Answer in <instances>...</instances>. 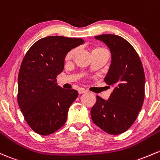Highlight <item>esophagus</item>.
<instances>
[{
	"mask_svg": "<svg viewBox=\"0 0 160 160\" xmlns=\"http://www.w3.org/2000/svg\"><path fill=\"white\" fill-rule=\"evenodd\" d=\"M86 92H87V91H86L85 90H83V89H79V90H78V93H79V94L85 93Z\"/></svg>",
	"mask_w": 160,
	"mask_h": 160,
	"instance_id": "34e87169",
	"label": "esophagus"
}]
</instances>
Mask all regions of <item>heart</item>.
Returning <instances> with one entry per match:
<instances>
[{
	"label": "heart",
	"mask_w": 160,
	"mask_h": 160,
	"mask_svg": "<svg viewBox=\"0 0 160 160\" xmlns=\"http://www.w3.org/2000/svg\"><path fill=\"white\" fill-rule=\"evenodd\" d=\"M75 52H76V50L75 49H73V50H70V51H69L68 53H67V54L66 55V59H67V60H69V59L71 58L73 56V54H74V53H75Z\"/></svg>",
	"instance_id": "heart-1"
}]
</instances>
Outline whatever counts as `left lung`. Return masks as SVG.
<instances>
[{"instance_id": "obj_1", "label": "left lung", "mask_w": 160, "mask_h": 160, "mask_svg": "<svg viewBox=\"0 0 160 160\" xmlns=\"http://www.w3.org/2000/svg\"><path fill=\"white\" fill-rule=\"evenodd\" d=\"M97 40L110 48L112 61L104 81L113 87L109 100L97 96L90 114L93 122L112 135L127 131L133 124L145 97V73L137 52L118 35L102 34Z\"/></svg>"}]
</instances>
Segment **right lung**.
<instances>
[{
	"mask_svg": "<svg viewBox=\"0 0 160 160\" xmlns=\"http://www.w3.org/2000/svg\"><path fill=\"white\" fill-rule=\"evenodd\" d=\"M84 43L81 38L49 36L33 43L23 58L18 73V102L25 120L37 133L50 135L66 122L75 90L58 86L67 53Z\"/></svg>",
	"mask_w": 160,
	"mask_h": 160,
	"instance_id": "add662e5",
	"label": "right lung"
}]
</instances>
